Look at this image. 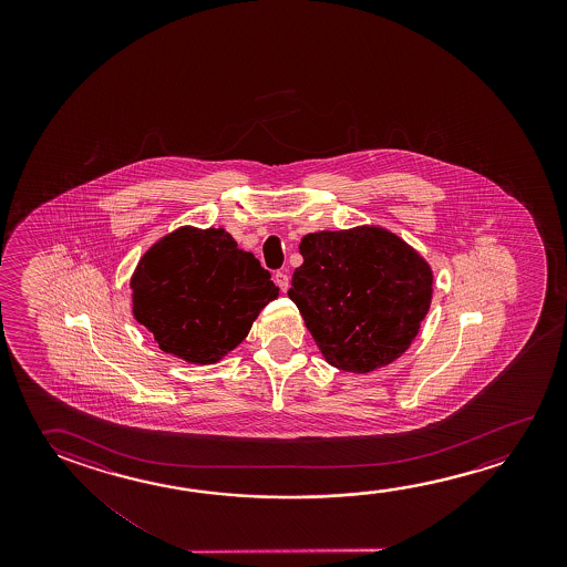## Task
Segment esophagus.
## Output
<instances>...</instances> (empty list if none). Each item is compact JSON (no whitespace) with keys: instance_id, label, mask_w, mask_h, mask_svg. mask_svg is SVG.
<instances>
[{"instance_id":"obj_1","label":"esophagus","mask_w":567,"mask_h":567,"mask_svg":"<svg viewBox=\"0 0 567 567\" xmlns=\"http://www.w3.org/2000/svg\"><path fill=\"white\" fill-rule=\"evenodd\" d=\"M275 282L279 285V288L282 290V292H287L288 285H290V279H288V275L285 272V270H279V272L275 275Z\"/></svg>"}]
</instances>
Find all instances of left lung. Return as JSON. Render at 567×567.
<instances>
[{
	"label": "left lung",
	"mask_w": 567,
	"mask_h": 567,
	"mask_svg": "<svg viewBox=\"0 0 567 567\" xmlns=\"http://www.w3.org/2000/svg\"><path fill=\"white\" fill-rule=\"evenodd\" d=\"M298 249L288 297L326 360L353 373L398 360L427 316V262L380 227L310 233Z\"/></svg>",
	"instance_id": "8db88e82"
}]
</instances>
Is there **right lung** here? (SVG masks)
Wrapping results in <instances>:
<instances>
[{
	"instance_id": "right-lung-1",
	"label": "right lung",
	"mask_w": 567,
	"mask_h": 567,
	"mask_svg": "<svg viewBox=\"0 0 567 567\" xmlns=\"http://www.w3.org/2000/svg\"><path fill=\"white\" fill-rule=\"evenodd\" d=\"M131 287L134 316L159 350L192 363L219 362L279 295L255 255L214 227H182L159 239L140 260Z\"/></svg>"
}]
</instances>
